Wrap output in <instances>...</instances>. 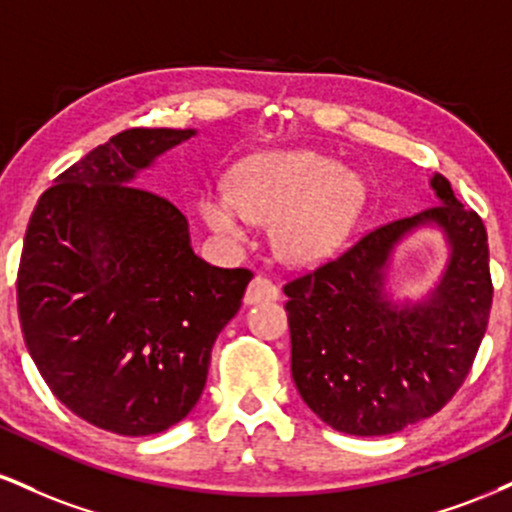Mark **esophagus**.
Wrapping results in <instances>:
<instances>
[{
	"instance_id": "esophagus-1",
	"label": "esophagus",
	"mask_w": 512,
	"mask_h": 512,
	"mask_svg": "<svg viewBox=\"0 0 512 512\" xmlns=\"http://www.w3.org/2000/svg\"><path fill=\"white\" fill-rule=\"evenodd\" d=\"M279 298V289L269 276L257 274L255 279L250 281L248 291H245V303H262V301H276Z\"/></svg>"
}]
</instances>
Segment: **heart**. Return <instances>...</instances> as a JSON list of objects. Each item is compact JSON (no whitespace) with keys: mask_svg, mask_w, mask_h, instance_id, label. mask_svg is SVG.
Segmentation results:
<instances>
[{"mask_svg":"<svg viewBox=\"0 0 512 512\" xmlns=\"http://www.w3.org/2000/svg\"><path fill=\"white\" fill-rule=\"evenodd\" d=\"M233 192H207L202 214L216 233L243 240L250 221L272 226L274 248L291 264L330 257L363 207V182L308 149L262 151L240 161Z\"/></svg>","mask_w":512,"mask_h":512,"instance_id":"heart-1","label":"heart"}]
</instances>
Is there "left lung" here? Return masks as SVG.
<instances>
[{
	"instance_id": "1",
	"label": "left lung",
	"mask_w": 512,
	"mask_h": 512,
	"mask_svg": "<svg viewBox=\"0 0 512 512\" xmlns=\"http://www.w3.org/2000/svg\"><path fill=\"white\" fill-rule=\"evenodd\" d=\"M440 204L373 228L342 255L286 281L291 373L303 402L349 436H390L433 416L460 390L489 325V238L474 209L433 175ZM433 222L451 262L426 304L395 309L382 296L391 248Z\"/></svg>"
}]
</instances>
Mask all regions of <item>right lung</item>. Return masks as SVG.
Wrapping results in <instances>:
<instances>
[{"label": "right lung", "mask_w": 512, "mask_h": 512, "mask_svg": "<svg viewBox=\"0 0 512 512\" xmlns=\"http://www.w3.org/2000/svg\"><path fill=\"white\" fill-rule=\"evenodd\" d=\"M192 134L110 137L40 195L23 240L16 303L28 354L64 407L117 436L161 433L190 414L252 279L197 257L182 211L132 185Z\"/></svg>", "instance_id": "1"}]
</instances>
